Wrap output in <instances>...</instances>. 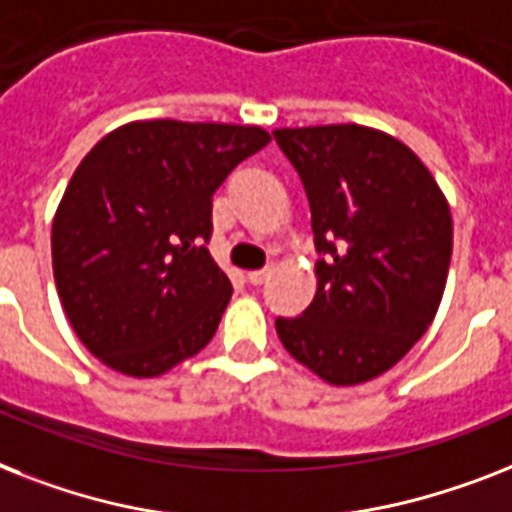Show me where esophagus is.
Returning a JSON list of instances; mask_svg holds the SVG:
<instances>
[{
    "mask_svg": "<svg viewBox=\"0 0 512 512\" xmlns=\"http://www.w3.org/2000/svg\"><path fill=\"white\" fill-rule=\"evenodd\" d=\"M270 273H273V268H270V265H268V268H263V270H249L247 281L252 286H260V284H265V281H268Z\"/></svg>",
    "mask_w": 512,
    "mask_h": 512,
    "instance_id": "esophagus-1",
    "label": "esophagus"
}]
</instances>
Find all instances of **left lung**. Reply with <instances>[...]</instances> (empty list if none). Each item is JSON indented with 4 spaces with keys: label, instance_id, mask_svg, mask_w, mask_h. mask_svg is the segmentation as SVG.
Listing matches in <instances>:
<instances>
[{
    "label": "left lung",
    "instance_id": "left-lung-1",
    "mask_svg": "<svg viewBox=\"0 0 512 512\" xmlns=\"http://www.w3.org/2000/svg\"><path fill=\"white\" fill-rule=\"evenodd\" d=\"M313 215L318 289L278 318L286 352L334 386L381 376L429 331L452 257L442 189L400 139L376 128H278Z\"/></svg>",
    "mask_w": 512,
    "mask_h": 512
}]
</instances>
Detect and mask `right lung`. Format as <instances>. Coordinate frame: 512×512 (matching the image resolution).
Listing matches in <instances>:
<instances>
[{
    "label": "right lung",
    "mask_w": 512,
    "mask_h": 512,
    "mask_svg": "<svg viewBox=\"0 0 512 512\" xmlns=\"http://www.w3.org/2000/svg\"><path fill=\"white\" fill-rule=\"evenodd\" d=\"M270 141L260 126L134 120L94 144L52 220V268L86 350L134 378L197 355L231 281L207 252L213 194Z\"/></svg>",
    "instance_id": "obj_1"
}]
</instances>
